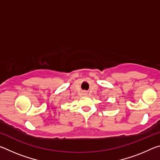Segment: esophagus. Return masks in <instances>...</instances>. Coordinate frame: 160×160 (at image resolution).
Instances as JSON below:
<instances>
[{"label": "esophagus", "mask_w": 160, "mask_h": 160, "mask_svg": "<svg viewBox=\"0 0 160 160\" xmlns=\"http://www.w3.org/2000/svg\"><path fill=\"white\" fill-rule=\"evenodd\" d=\"M84 94H85V95H87L88 94H87V92H84Z\"/></svg>", "instance_id": "1"}]
</instances>
